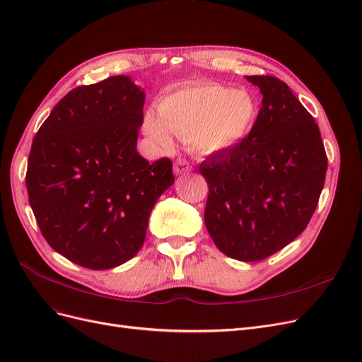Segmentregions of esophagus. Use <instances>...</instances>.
<instances>
[{"mask_svg":"<svg viewBox=\"0 0 362 362\" xmlns=\"http://www.w3.org/2000/svg\"><path fill=\"white\" fill-rule=\"evenodd\" d=\"M192 169H193L192 165L187 160H184V158H178L175 165H173V172H175L177 175H185V173H189Z\"/></svg>","mask_w":362,"mask_h":362,"instance_id":"34e87169","label":"esophagus"}]
</instances>
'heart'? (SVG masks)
<instances>
[{
	"label": "heart",
	"instance_id": "obj_1",
	"mask_svg": "<svg viewBox=\"0 0 362 362\" xmlns=\"http://www.w3.org/2000/svg\"><path fill=\"white\" fill-rule=\"evenodd\" d=\"M158 115L147 111L144 132L151 142L170 148L172 134L187 139L202 154L223 153L247 136L257 115L255 99L247 90L202 81L165 95Z\"/></svg>",
	"mask_w": 362,
	"mask_h": 362
}]
</instances>
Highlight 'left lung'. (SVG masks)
<instances>
[{"label": "left lung", "instance_id": "left-lung-1", "mask_svg": "<svg viewBox=\"0 0 362 362\" xmlns=\"http://www.w3.org/2000/svg\"><path fill=\"white\" fill-rule=\"evenodd\" d=\"M263 95L238 146L199 166L208 181L205 226L223 254L259 262L291 243L317 206L328 166L320 127L288 84L247 76Z\"/></svg>", "mask_w": 362, "mask_h": 362}]
</instances>
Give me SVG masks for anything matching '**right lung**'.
<instances>
[{"instance_id": "right-lung-1", "label": "right lung", "mask_w": 362, "mask_h": 362, "mask_svg": "<svg viewBox=\"0 0 362 362\" xmlns=\"http://www.w3.org/2000/svg\"><path fill=\"white\" fill-rule=\"evenodd\" d=\"M146 93L127 76L78 86L38 129L26 189L50 247L92 270L136 255L157 199L173 184L172 162L136 151Z\"/></svg>"}]
</instances>
